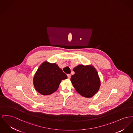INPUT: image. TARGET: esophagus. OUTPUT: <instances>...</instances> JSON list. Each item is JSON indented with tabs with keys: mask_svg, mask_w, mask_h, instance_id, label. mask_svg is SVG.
<instances>
[{
	"mask_svg": "<svg viewBox=\"0 0 133 133\" xmlns=\"http://www.w3.org/2000/svg\"><path fill=\"white\" fill-rule=\"evenodd\" d=\"M67 76H68V79H70V78H71V74H68V75H67Z\"/></svg>",
	"mask_w": 133,
	"mask_h": 133,
	"instance_id": "esophagus-1",
	"label": "esophagus"
}]
</instances>
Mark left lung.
I'll return each instance as SVG.
<instances>
[{
  "label": "left lung",
  "instance_id": "8db88e82",
  "mask_svg": "<svg viewBox=\"0 0 133 133\" xmlns=\"http://www.w3.org/2000/svg\"><path fill=\"white\" fill-rule=\"evenodd\" d=\"M73 71L75 74L71 77V82L79 94L84 97L91 98L97 93L101 82L94 66L79 64Z\"/></svg>",
  "mask_w": 133,
  "mask_h": 133
}]
</instances>
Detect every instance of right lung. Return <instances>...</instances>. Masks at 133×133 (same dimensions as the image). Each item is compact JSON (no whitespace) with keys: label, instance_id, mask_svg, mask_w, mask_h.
<instances>
[{"label":"right lung","instance_id":"1","mask_svg":"<svg viewBox=\"0 0 133 133\" xmlns=\"http://www.w3.org/2000/svg\"><path fill=\"white\" fill-rule=\"evenodd\" d=\"M66 75L55 63L45 61L38 68L33 78L36 90L43 95H49L55 92Z\"/></svg>","mask_w":133,"mask_h":133}]
</instances>
